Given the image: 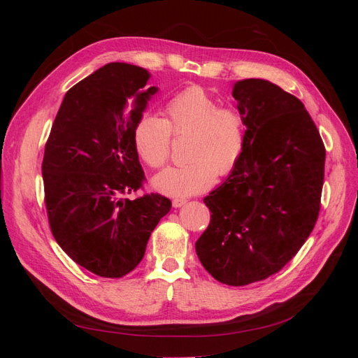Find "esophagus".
Returning a JSON list of instances; mask_svg holds the SVG:
<instances>
[{"label": "esophagus", "mask_w": 358, "mask_h": 358, "mask_svg": "<svg viewBox=\"0 0 358 358\" xmlns=\"http://www.w3.org/2000/svg\"><path fill=\"white\" fill-rule=\"evenodd\" d=\"M187 199H175V200H173V208H182V206L183 204H187Z\"/></svg>", "instance_id": "obj_1"}]
</instances>
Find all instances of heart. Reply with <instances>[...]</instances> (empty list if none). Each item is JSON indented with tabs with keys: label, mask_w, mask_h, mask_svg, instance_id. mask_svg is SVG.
I'll return each mask as SVG.
<instances>
[{
	"label": "heart",
	"mask_w": 358,
	"mask_h": 358,
	"mask_svg": "<svg viewBox=\"0 0 358 358\" xmlns=\"http://www.w3.org/2000/svg\"><path fill=\"white\" fill-rule=\"evenodd\" d=\"M167 121L146 113L136 125L134 148L150 167H162L170 157L171 133L189 136L188 164L169 167L152 179V187L169 197H191L209 189L220 175H229L246 143L245 117L220 103L200 86H191L167 104Z\"/></svg>",
	"instance_id": "obj_1"
}]
</instances>
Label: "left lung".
<instances>
[{
  "label": "left lung",
  "mask_w": 358,
  "mask_h": 358,
  "mask_svg": "<svg viewBox=\"0 0 358 358\" xmlns=\"http://www.w3.org/2000/svg\"><path fill=\"white\" fill-rule=\"evenodd\" d=\"M233 96L246 143L229 178L203 200L212 215L196 251L216 280L241 287L279 272L306 242L326 149L305 106L278 85L239 80Z\"/></svg>",
  "instance_id": "left-lung-1"
}]
</instances>
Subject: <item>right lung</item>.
<instances>
[{"label":"right lung","mask_w":358,"mask_h":358,"mask_svg":"<svg viewBox=\"0 0 358 358\" xmlns=\"http://www.w3.org/2000/svg\"><path fill=\"white\" fill-rule=\"evenodd\" d=\"M150 73L110 62L64 95L41 173L50 230L73 262L121 278L142 262L150 233L171 201L159 194L129 200L145 179L134 129L158 92Z\"/></svg>","instance_id":"1"}]
</instances>
